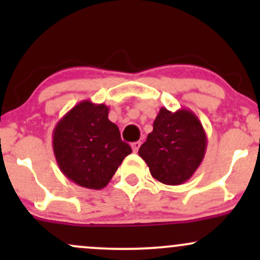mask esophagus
I'll use <instances>...</instances> for the list:
<instances>
[{
    "label": "esophagus",
    "instance_id": "34e87169",
    "mask_svg": "<svg viewBox=\"0 0 260 260\" xmlns=\"http://www.w3.org/2000/svg\"><path fill=\"white\" fill-rule=\"evenodd\" d=\"M140 144H142V143H140V142H134V143H132V149H133L134 153H137V151L139 150Z\"/></svg>",
    "mask_w": 260,
    "mask_h": 260
}]
</instances>
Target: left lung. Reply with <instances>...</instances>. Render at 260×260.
I'll return each mask as SVG.
<instances>
[{"label": "left lung", "instance_id": "8db88e82", "mask_svg": "<svg viewBox=\"0 0 260 260\" xmlns=\"http://www.w3.org/2000/svg\"><path fill=\"white\" fill-rule=\"evenodd\" d=\"M153 127L139 148V156L155 180L169 186L184 183L199 168L207 150L202 122L190 110L171 112L161 107Z\"/></svg>", "mask_w": 260, "mask_h": 260}]
</instances>
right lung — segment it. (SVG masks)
Here are the masks:
<instances>
[{
	"instance_id": "1",
	"label": "right lung",
	"mask_w": 260,
	"mask_h": 260,
	"mask_svg": "<svg viewBox=\"0 0 260 260\" xmlns=\"http://www.w3.org/2000/svg\"><path fill=\"white\" fill-rule=\"evenodd\" d=\"M52 147L61 172L89 189H103L132 149L109 120V107L80 101L56 124Z\"/></svg>"
}]
</instances>
